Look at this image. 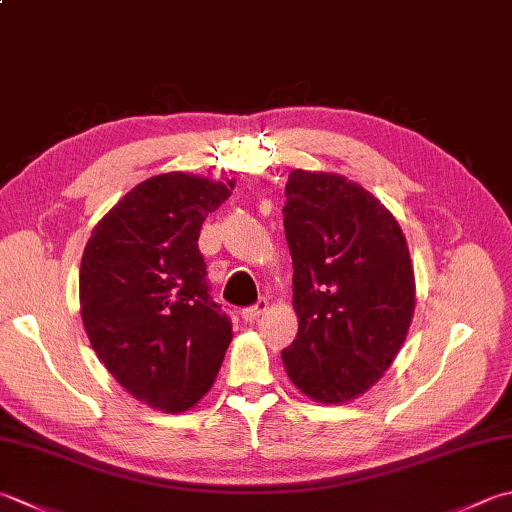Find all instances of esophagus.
Returning a JSON list of instances; mask_svg holds the SVG:
<instances>
[{"label": "esophagus", "mask_w": 512, "mask_h": 512, "mask_svg": "<svg viewBox=\"0 0 512 512\" xmlns=\"http://www.w3.org/2000/svg\"><path fill=\"white\" fill-rule=\"evenodd\" d=\"M266 308H268L266 299H259V302H257L255 306H250V308H244V310H242V319H244V322H255L257 317H262V315L266 313Z\"/></svg>", "instance_id": "1"}]
</instances>
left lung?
Listing matches in <instances>:
<instances>
[{"mask_svg": "<svg viewBox=\"0 0 512 512\" xmlns=\"http://www.w3.org/2000/svg\"><path fill=\"white\" fill-rule=\"evenodd\" d=\"M297 339L282 353L295 388L346 404L384 377L415 313V270L393 213L337 173L297 168L286 182Z\"/></svg>", "mask_w": 512, "mask_h": 512, "instance_id": "obj_1", "label": "left lung"}]
</instances>
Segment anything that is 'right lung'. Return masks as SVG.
I'll list each match as a JSON object with an SVG mask.
<instances>
[{"mask_svg":"<svg viewBox=\"0 0 512 512\" xmlns=\"http://www.w3.org/2000/svg\"><path fill=\"white\" fill-rule=\"evenodd\" d=\"M235 179L162 173L95 224L79 268V313L117 384L162 413H186L215 384L233 326L208 295L197 248Z\"/></svg>","mask_w":512,"mask_h":512,"instance_id":"1","label":"right lung"}]
</instances>
